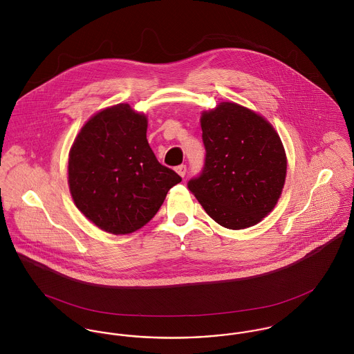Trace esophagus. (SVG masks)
Wrapping results in <instances>:
<instances>
[{
	"label": "esophagus",
	"mask_w": 354,
	"mask_h": 354,
	"mask_svg": "<svg viewBox=\"0 0 354 354\" xmlns=\"http://www.w3.org/2000/svg\"><path fill=\"white\" fill-rule=\"evenodd\" d=\"M176 171H177L181 177H185V174H187V165H180V166H177V167H176Z\"/></svg>",
	"instance_id": "1"
}]
</instances>
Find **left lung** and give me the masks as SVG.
<instances>
[{"label": "left lung", "instance_id": "8db88e82", "mask_svg": "<svg viewBox=\"0 0 354 354\" xmlns=\"http://www.w3.org/2000/svg\"><path fill=\"white\" fill-rule=\"evenodd\" d=\"M202 171L188 181L205 212L221 226L256 225L278 202L286 156L275 129L259 114L223 102L203 113Z\"/></svg>", "mask_w": 354, "mask_h": 354}]
</instances>
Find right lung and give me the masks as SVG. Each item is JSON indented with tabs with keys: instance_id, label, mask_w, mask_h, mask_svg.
<instances>
[{
	"instance_id": "right-lung-1",
	"label": "right lung",
	"mask_w": 354,
	"mask_h": 354,
	"mask_svg": "<svg viewBox=\"0 0 354 354\" xmlns=\"http://www.w3.org/2000/svg\"><path fill=\"white\" fill-rule=\"evenodd\" d=\"M146 133V115L120 103L88 120L71 149L68 183L73 202L104 232L140 229L181 181L158 162Z\"/></svg>"
}]
</instances>
